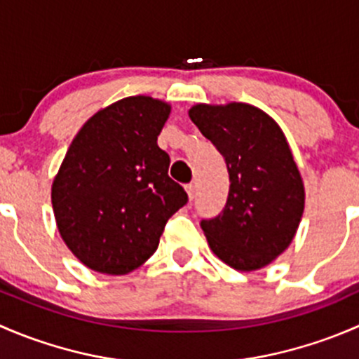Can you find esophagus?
I'll use <instances>...</instances> for the list:
<instances>
[{
    "label": "esophagus",
    "mask_w": 359,
    "mask_h": 359,
    "mask_svg": "<svg viewBox=\"0 0 359 359\" xmlns=\"http://www.w3.org/2000/svg\"><path fill=\"white\" fill-rule=\"evenodd\" d=\"M186 191H187V196H189V200H194V196H196V184H187L186 186Z\"/></svg>",
    "instance_id": "obj_1"
}]
</instances>
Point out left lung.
<instances>
[{"label": "left lung", "mask_w": 359, "mask_h": 359, "mask_svg": "<svg viewBox=\"0 0 359 359\" xmlns=\"http://www.w3.org/2000/svg\"><path fill=\"white\" fill-rule=\"evenodd\" d=\"M189 118L226 159L229 196L201 220L212 252L236 271L266 267L290 247L306 203L302 177L283 130L243 102L196 104Z\"/></svg>", "instance_id": "8db88e82"}]
</instances>
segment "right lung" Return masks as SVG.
Instances as JSON below:
<instances>
[{
  "mask_svg": "<svg viewBox=\"0 0 359 359\" xmlns=\"http://www.w3.org/2000/svg\"><path fill=\"white\" fill-rule=\"evenodd\" d=\"M170 111L153 97H126L97 111L72 139L52 206L64 243L88 269L126 274L142 266L187 203L158 146Z\"/></svg>",
  "mask_w": 359,
  "mask_h": 359,
  "instance_id": "obj_1",
  "label": "right lung"
}]
</instances>
